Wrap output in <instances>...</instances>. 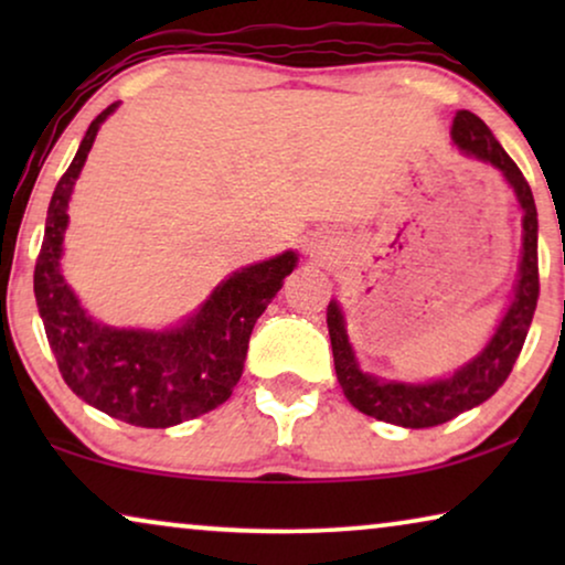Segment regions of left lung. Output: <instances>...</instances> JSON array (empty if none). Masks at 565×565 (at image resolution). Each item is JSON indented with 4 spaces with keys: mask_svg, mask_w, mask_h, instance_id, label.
<instances>
[{
    "mask_svg": "<svg viewBox=\"0 0 565 565\" xmlns=\"http://www.w3.org/2000/svg\"><path fill=\"white\" fill-rule=\"evenodd\" d=\"M452 141L466 151L468 157L489 161L507 177L512 184L524 211V244H522V265L520 282H516L514 303L509 306L504 319H501L497 334L489 347L478 354L473 362L460 367L458 373L445 377V381L427 385L408 383H385L373 375H365L354 362L350 339L344 331V319L337 303L327 308V323L331 337V352H334L337 381L342 385L347 401L362 414L373 419L398 424L408 429L437 427L455 419V416L468 412L486 398H491L512 373L516 358H520L524 339H527L532 316L537 308L540 296V273H537V211L535 198L520 167L512 157L501 149L493 138L489 126L478 115L460 110L452 122Z\"/></svg>",
    "mask_w": 565,
    "mask_h": 565,
    "instance_id": "left-lung-1",
    "label": "left lung"
}]
</instances>
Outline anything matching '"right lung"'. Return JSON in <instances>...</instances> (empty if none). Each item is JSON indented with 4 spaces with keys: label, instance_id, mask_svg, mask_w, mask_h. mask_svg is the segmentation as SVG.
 I'll use <instances>...</instances> for the list:
<instances>
[{
    "label": "right lung",
    "instance_id": "obj_1",
    "mask_svg": "<svg viewBox=\"0 0 565 565\" xmlns=\"http://www.w3.org/2000/svg\"><path fill=\"white\" fill-rule=\"evenodd\" d=\"M113 110L115 105L89 122L79 151L53 190L33 288L45 337L68 388L115 419L164 429L213 412L231 396L242 377L254 323L298 257L285 252L238 269L213 290L198 316L164 334L120 331L92 321L66 288L58 259L74 180Z\"/></svg>",
    "mask_w": 565,
    "mask_h": 565
}]
</instances>
